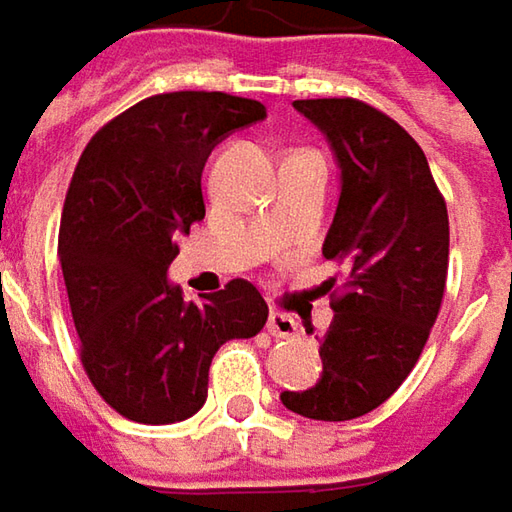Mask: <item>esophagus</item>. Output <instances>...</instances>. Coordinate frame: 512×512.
<instances>
[{
  "label": "esophagus",
  "instance_id": "1",
  "mask_svg": "<svg viewBox=\"0 0 512 512\" xmlns=\"http://www.w3.org/2000/svg\"><path fill=\"white\" fill-rule=\"evenodd\" d=\"M268 331L273 337H285V340H291V337H299V325H296L294 317H288V314H270L268 317Z\"/></svg>",
  "mask_w": 512,
  "mask_h": 512
}]
</instances>
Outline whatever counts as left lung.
Masks as SVG:
<instances>
[{
	"instance_id": "left-lung-1",
	"label": "left lung",
	"mask_w": 512,
	"mask_h": 512,
	"mask_svg": "<svg viewBox=\"0 0 512 512\" xmlns=\"http://www.w3.org/2000/svg\"><path fill=\"white\" fill-rule=\"evenodd\" d=\"M343 169L322 256L345 268L320 345L322 377L282 403L314 421L360 418L400 389L438 320L449 268L447 201L415 138L354 97L294 100ZM337 279H328L334 288Z\"/></svg>"
}]
</instances>
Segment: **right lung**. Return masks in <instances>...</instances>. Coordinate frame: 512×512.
Masks as SVG:
<instances>
[{
    "instance_id": "1",
    "label": "right lung",
    "mask_w": 512,
    "mask_h": 512,
    "mask_svg": "<svg viewBox=\"0 0 512 512\" xmlns=\"http://www.w3.org/2000/svg\"><path fill=\"white\" fill-rule=\"evenodd\" d=\"M262 117L259 100L224 91L155 94L109 120L77 161L57 256L83 369L129 421L192 418L218 348L268 322L247 279H230L201 305L167 282L175 239L204 218L207 155Z\"/></svg>"
}]
</instances>
